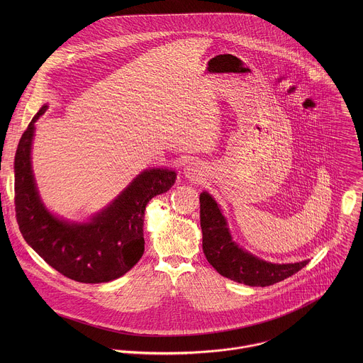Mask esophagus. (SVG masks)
Instances as JSON below:
<instances>
[{"label":"esophagus","mask_w":363,"mask_h":363,"mask_svg":"<svg viewBox=\"0 0 363 363\" xmlns=\"http://www.w3.org/2000/svg\"><path fill=\"white\" fill-rule=\"evenodd\" d=\"M186 173H187V177H190L191 180H199V176H200V172L197 170V167L196 166H189L187 169H186Z\"/></svg>","instance_id":"34e87169"}]
</instances>
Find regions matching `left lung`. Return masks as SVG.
Returning <instances> with one entry per match:
<instances>
[{
  "label": "left lung",
  "mask_w": 363,
  "mask_h": 363,
  "mask_svg": "<svg viewBox=\"0 0 363 363\" xmlns=\"http://www.w3.org/2000/svg\"><path fill=\"white\" fill-rule=\"evenodd\" d=\"M200 204L203 250L208 262L222 277L249 286H268L309 264L308 259L295 264H272L255 257L232 242L226 220L208 193L200 194Z\"/></svg>",
  "instance_id": "obj_1"
}]
</instances>
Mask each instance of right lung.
Returning <instances> with one entry per match:
<instances>
[{"label": "right lung", "instance_id": "add662e5", "mask_svg": "<svg viewBox=\"0 0 363 363\" xmlns=\"http://www.w3.org/2000/svg\"><path fill=\"white\" fill-rule=\"evenodd\" d=\"M22 134L15 155V212L26 243L64 277L84 284L120 278L144 255V212L151 199L166 193L176 180L167 169L141 173L110 207L85 225L68 223L42 204L32 173L30 147L35 123Z\"/></svg>", "mask_w": 363, "mask_h": 363}]
</instances>
